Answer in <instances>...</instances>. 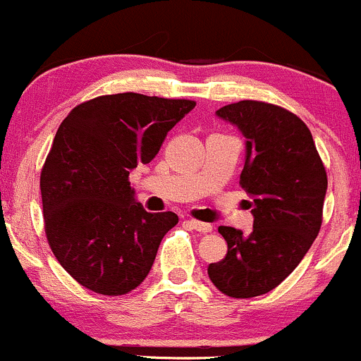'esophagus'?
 Instances as JSON below:
<instances>
[{
	"mask_svg": "<svg viewBox=\"0 0 361 361\" xmlns=\"http://www.w3.org/2000/svg\"><path fill=\"white\" fill-rule=\"evenodd\" d=\"M188 224L200 233H212V229H214L212 228V224H207V222H202V221H196V219H189Z\"/></svg>",
	"mask_w": 361,
	"mask_h": 361,
	"instance_id": "obj_1",
	"label": "esophagus"
}]
</instances>
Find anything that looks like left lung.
<instances>
[{
	"label": "left lung",
	"instance_id": "8db88e82",
	"mask_svg": "<svg viewBox=\"0 0 361 361\" xmlns=\"http://www.w3.org/2000/svg\"><path fill=\"white\" fill-rule=\"evenodd\" d=\"M247 139L240 185L254 202V229L243 235L221 226L228 243L222 261L208 266L224 295L250 299L276 288L297 267L323 221L326 172L306 123L288 109L240 100L217 111Z\"/></svg>",
	"mask_w": 361,
	"mask_h": 361
}]
</instances>
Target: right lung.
<instances>
[{"mask_svg": "<svg viewBox=\"0 0 361 361\" xmlns=\"http://www.w3.org/2000/svg\"><path fill=\"white\" fill-rule=\"evenodd\" d=\"M195 100L100 95L78 104L59 126L39 177L44 235L61 266L88 290L123 295L153 267L173 212H146L130 170L158 154Z\"/></svg>", "mask_w": 361, "mask_h": 361, "instance_id": "1", "label": "right lung"}]
</instances>
